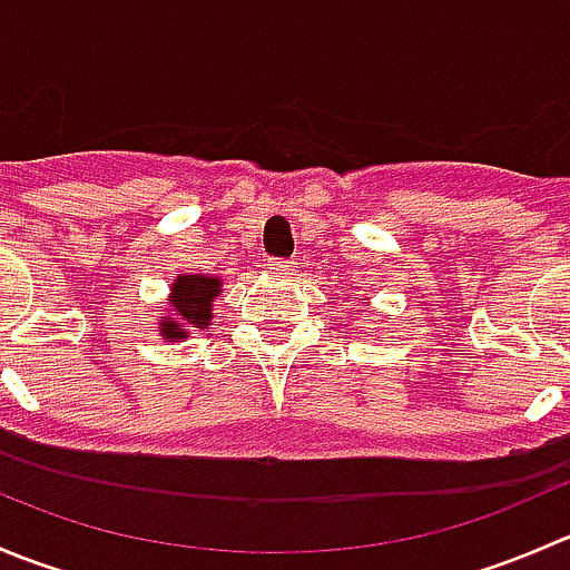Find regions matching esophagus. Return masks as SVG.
Masks as SVG:
<instances>
[{
	"mask_svg": "<svg viewBox=\"0 0 570 570\" xmlns=\"http://www.w3.org/2000/svg\"><path fill=\"white\" fill-rule=\"evenodd\" d=\"M269 269H273L275 275H292L295 262H289V258H269Z\"/></svg>",
	"mask_w": 570,
	"mask_h": 570,
	"instance_id": "obj_1",
	"label": "esophagus"
}]
</instances>
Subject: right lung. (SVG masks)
<instances>
[{
  "label": "right lung",
  "instance_id": "obj_1",
  "mask_svg": "<svg viewBox=\"0 0 570 570\" xmlns=\"http://www.w3.org/2000/svg\"><path fill=\"white\" fill-rule=\"evenodd\" d=\"M223 292V281L217 275H178L170 284L168 314L159 317V336L176 342L189 338V333L204 331L212 325V303Z\"/></svg>",
  "mask_w": 570,
  "mask_h": 570
}]
</instances>
